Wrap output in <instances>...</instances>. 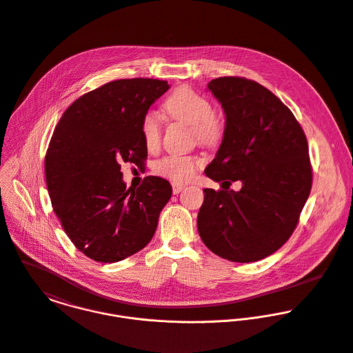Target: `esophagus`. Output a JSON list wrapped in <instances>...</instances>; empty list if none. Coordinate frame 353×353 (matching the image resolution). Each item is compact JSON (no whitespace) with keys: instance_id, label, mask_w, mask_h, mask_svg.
Listing matches in <instances>:
<instances>
[{"instance_id":"34e87169","label":"esophagus","mask_w":353,"mask_h":353,"mask_svg":"<svg viewBox=\"0 0 353 353\" xmlns=\"http://www.w3.org/2000/svg\"><path fill=\"white\" fill-rule=\"evenodd\" d=\"M185 189L183 183H178V182H172V192L174 194H178L179 192H182Z\"/></svg>"}]
</instances>
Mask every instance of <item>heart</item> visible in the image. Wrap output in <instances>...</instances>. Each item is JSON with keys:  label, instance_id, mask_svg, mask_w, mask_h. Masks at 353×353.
<instances>
[{"label": "heart", "instance_id": "b5f03b06", "mask_svg": "<svg viewBox=\"0 0 353 353\" xmlns=\"http://www.w3.org/2000/svg\"><path fill=\"white\" fill-rule=\"evenodd\" d=\"M163 107L170 118L192 127L193 138L200 145L216 148L222 143L226 132L225 120L212 111V104L205 96L189 86H181L167 97ZM141 134L149 150L160 145L161 125L153 111L142 117ZM203 164L204 159L197 154H168L156 163L154 170L161 176L183 182L190 179Z\"/></svg>", "mask_w": 353, "mask_h": 353}]
</instances>
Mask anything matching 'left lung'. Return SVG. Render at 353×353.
<instances>
[{"label":"left lung","instance_id":"8db88e82","mask_svg":"<svg viewBox=\"0 0 353 353\" xmlns=\"http://www.w3.org/2000/svg\"><path fill=\"white\" fill-rule=\"evenodd\" d=\"M208 89L225 110L226 132L205 175L229 185L241 180L243 188L204 189L199 234L223 259L257 261L293 234L311 193L307 137L292 111L254 81L222 77Z\"/></svg>","mask_w":353,"mask_h":353}]
</instances>
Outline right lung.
Wrapping results in <instances>:
<instances>
[{
	"label": "right lung",
	"mask_w": 353,
	"mask_h": 353,
	"mask_svg": "<svg viewBox=\"0 0 353 353\" xmlns=\"http://www.w3.org/2000/svg\"><path fill=\"white\" fill-rule=\"evenodd\" d=\"M167 81L118 79L75 100L59 120L45 156L52 207L78 250L117 263L145 248L172 189L146 176L125 189L123 163L145 164L141 120L168 90Z\"/></svg>",
	"instance_id": "1"
}]
</instances>
